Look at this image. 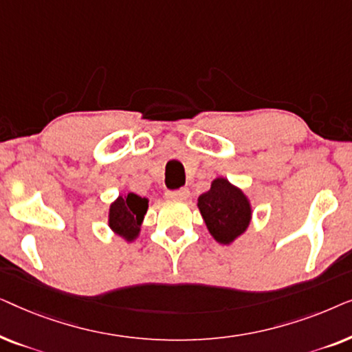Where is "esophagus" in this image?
<instances>
[{
	"label": "esophagus",
	"instance_id": "34e87169",
	"mask_svg": "<svg viewBox=\"0 0 352 352\" xmlns=\"http://www.w3.org/2000/svg\"><path fill=\"white\" fill-rule=\"evenodd\" d=\"M165 195L166 199L170 200H186L189 199V189L182 187V189H177V190H168Z\"/></svg>",
	"mask_w": 352,
	"mask_h": 352
}]
</instances>
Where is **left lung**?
<instances>
[{"mask_svg": "<svg viewBox=\"0 0 352 352\" xmlns=\"http://www.w3.org/2000/svg\"><path fill=\"white\" fill-rule=\"evenodd\" d=\"M197 205L210 234L223 245L240 237L252 221V205L247 195L226 177H216L210 190L199 197Z\"/></svg>", "mask_w": 352, "mask_h": 352, "instance_id": "1", "label": "left lung"}]
</instances>
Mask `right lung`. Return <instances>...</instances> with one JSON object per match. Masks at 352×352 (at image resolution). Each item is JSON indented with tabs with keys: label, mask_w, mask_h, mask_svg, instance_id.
<instances>
[{
	"label": "right lung",
	"mask_w": 352,
	"mask_h": 352,
	"mask_svg": "<svg viewBox=\"0 0 352 352\" xmlns=\"http://www.w3.org/2000/svg\"><path fill=\"white\" fill-rule=\"evenodd\" d=\"M148 200L146 197H139L133 192L128 195H120L110 205L109 226L115 234L123 237L126 242H133L141 232L144 214L147 213Z\"/></svg>",
	"instance_id": "add662e5"
}]
</instances>
